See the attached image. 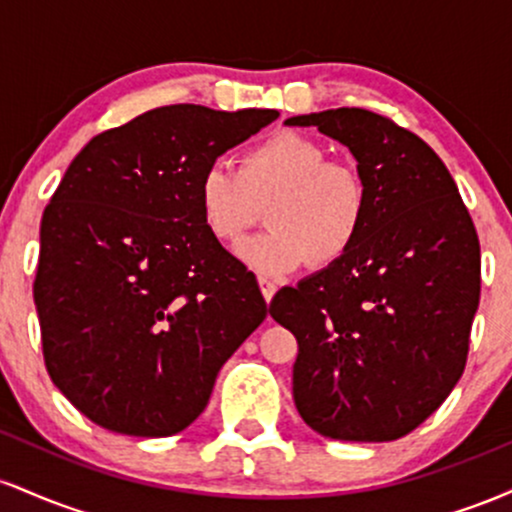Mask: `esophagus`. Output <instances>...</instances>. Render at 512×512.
I'll return each instance as SVG.
<instances>
[{
  "label": "esophagus",
  "mask_w": 512,
  "mask_h": 512,
  "mask_svg": "<svg viewBox=\"0 0 512 512\" xmlns=\"http://www.w3.org/2000/svg\"><path fill=\"white\" fill-rule=\"evenodd\" d=\"M257 284H260V291H262V296H264V301H272L274 298V293H276V284L272 279H267V276H260V279H257Z\"/></svg>",
  "instance_id": "1"
}]
</instances>
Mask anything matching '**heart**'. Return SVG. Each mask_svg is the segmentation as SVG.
<instances>
[{
  "instance_id": "heart-1",
  "label": "heart",
  "mask_w": 512,
  "mask_h": 512,
  "mask_svg": "<svg viewBox=\"0 0 512 512\" xmlns=\"http://www.w3.org/2000/svg\"><path fill=\"white\" fill-rule=\"evenodd\" d=\"M204 228L221 245H238L269 204L272 231L240 245L238 257L257 272L279 276L337 262L351 250L368 211L361 173L332 161L327 149L298 132H276L252 144L238 168L211 163L197 185Z\"/></svg>"
}]
</instances>
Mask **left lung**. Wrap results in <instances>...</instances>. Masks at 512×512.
<instances>
[{
	"label": "left lung",
	"instance_id": "left-lung-1",
	"mask_svg": "<svg viewBox=\"0 0 512 512\" xmlns=\"http://www.w3.org/2000/svg\"><path fill=\"white\" fill-rule=\"evenodd\" d=\"M286 125L349 146L368 187L351 250L269 303L298 342L296 409L325 438L397 440L462 378L481 291L477 228L436 151L390 117L337 108Z\"/></svg>",
	"mask_w": 512,
	"mask_h": 512
}]
</instances>
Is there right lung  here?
<instances>
[{"instance_id":"add662e5","label":"right lung","mask_w":512,"mask_h":512,"mask_svg":"<svg viewBox=\"0 0 512 512\" xmlns=\"http://www.w3.org/2000/svg\"><path fill=\"white\" fill-rule=\"evenodd\" d=\"M276 117L163 105L93 137L64 173L33 298L52 383L93 424L180 433L267 317L255 274L204 228L197 185Z\"/></svg>"}]
</instances>
